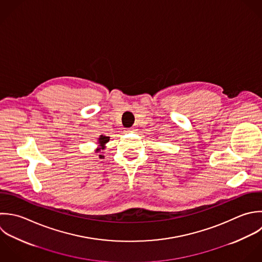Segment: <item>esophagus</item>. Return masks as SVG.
Segmentation results:
<instances>
[{
    "mask_svg": "<svg viewBox=\"0 0 262 262\" xmlns=\"http://www.w3.org/2000/svg\"><path fill=\"white\" fill-rule=\"evenodd\" d=\"M135 128L134 127H130V128H127V132H134Z\"/></svg>",
    "mask_w": 262,
    "mask_h": 262,
    "instance_id": "34e87169",
    "label": "esophagus"
}]
</instances>
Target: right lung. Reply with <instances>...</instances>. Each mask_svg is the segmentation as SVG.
<instances>
[{"label":"right lung","instance_id":"1","mask_svg":"<svg viewBox=\"0 0 262 262\" xmlns=\"http://www.w3.org/2000/svg\"><path fill=\"white\" fill-rule=\"evenodd\" d=\"M108 142H109V137H106V136L101 135L100 138L98 139V143H99V146H100V147L96 150V152H100L101 150H104V149H105V144L108 143ZM99 157H100V158H103L104 156H103V155H99Z\"/></svg>","mask_w":262,"mask_h":262}]
</instances>
